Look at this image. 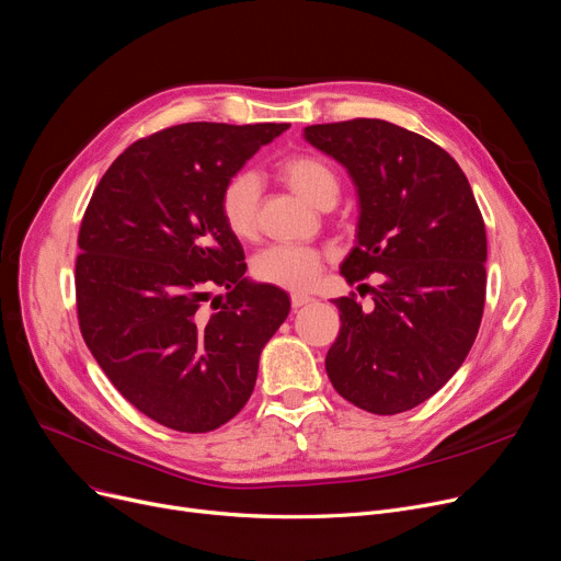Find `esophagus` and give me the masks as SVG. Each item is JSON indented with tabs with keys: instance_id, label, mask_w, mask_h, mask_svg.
<instances>
[{
	"instance_id": "34e87169",
	"label": "esophagus",
	"mask_w": 561,
	"mask_h": 561,
	"mask_svg": "<svg viewBox=\"0 0 561 561\" xmlns=\"http://www.w3.org/2000/svg\"><path fill=\"white\" fill-rule=\"evenodd\" d=\"M311 298L305 296V294H290V305H294V309H300L305 305H309Z\"/></svg>"
}]
</instances>
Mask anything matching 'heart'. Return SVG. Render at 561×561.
<instances>
[{"mask_svg": "<svg viewBox=\"0 0 561 561\" xmlns=\"http://www.w3.org/2000/svg\"><path fill=\"white\" fill-rule=\"evenodd\" d=\"M277 172L282 181L300 194L313 206H334L341 181L336 169L311 153L286 156ZM261 199V181L250 169H240L231 174L220 192V217L231 236L238 240H250L256 233V213ZM323 256L309 248L294 245H273L263 250L254 263L252 273L259 282L288 288V290H307L321 275Z\"/></svg>", "mask_w": 561, "mask_h": 561, "instance_id": "heart-1", "label": "heart"}]
</instances>
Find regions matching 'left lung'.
<instances>
[{"instance_id":"1","label":"left lung","mask_w":561,"mask_h":561,"mask_svg":"<svg viewBox=\"0 0 561 561\" xmlns=\"http://www.w3.org/2000/svg\"><path fill=\"white\" fill-rule=\"evenodd\" d=\"M305 139L348 169L359 197L351 284L380 273L374 309L336 298L341 330L325 369L374 415L424 403L468 357L485 302V227L456 160L380 118L307 126Z\"/></svg>"}]
</instances>
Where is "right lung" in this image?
<instances>
[{
    "instance_id": "right-lung-1",
    "label": "right lung",
    "mask_w": 561,
    "mask_h": 561,
    "mask_svg": "<svg viewBox=\"0 0 561 561\" xmlns=\"http://www.w3.org/2000/svg\"><path fill=\"white\" fill-rule=\"evenodd\" d=\"M288 124H181L137 139L93 190L78 236L82 336L146 417L208 433L252 397L259 355L286 321L282 288L254 284L220 217L231 174ZM228 288L213 312L209 290Z\"/></svg>"
}]
</instances>
